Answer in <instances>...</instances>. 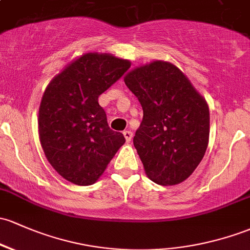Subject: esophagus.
Masks as SVG:
<instances>
[{
    "mask_svg": "<svg viewBox=\"0 0 250 250\" xmlns=\"http://www.w3.org/2000/svg\"><path fill=\"white\" fill-rule=\"evenodd\" d=\"M124 137H125V139H126V142H127V143H130L131 142V139H132V132H131V131H128V130H126V131H124Z\"/></svg>",
    "mask_w": 250,
    "mask_h": 250,
    "instance_id": "34e87169",
    "label": "esophagus"
}]
</instances>
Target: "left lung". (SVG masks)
I'll list each match as a JSON object with an SVG mask.
<instances>
[{"mask_svg": "<svg viewBox=\"0 0 250 250\" xmlns=\"http://www.w3.org/2000/svg\"><path fill=\"white\" fill-rule=\"evenodd\" d=\"M124 81L143 108L133 144L147 178L162 186L181 184L208 149L210 111L205 98L178 66L165 61L137 66Z\"/></svg>", "mask_w": 250, "mask_h": 250, "instance_id": "obj_1", "label": "left lung"}]
</instances>
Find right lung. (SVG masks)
<instances>
[{
	"mask_svg": "<svg viewBox=\"0 0 250 250\" xmlns=\"http://www.w3.org/2000/svg\"><path fill=\"white\" fill-rule=\"evenodd\" d=\"M111 53L88 52L56 75L39 107V139L50 165L79 186L95 184L125 143L107 124L99 96L130 68Z\"/></svg>",
	"mask_w": 250,
	"mask_h": 250,
	"instance_id": "right-lung-1",
	"label": "right lung"
}]
</instances>
